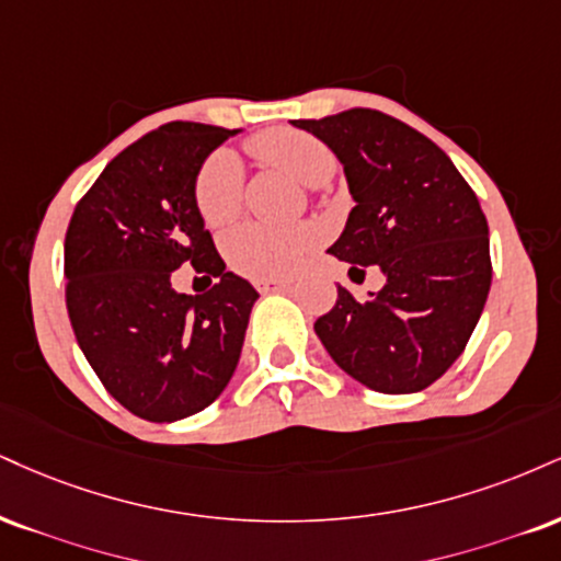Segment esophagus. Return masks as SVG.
<instances>
[{
	"instance_id": "obj_1",
	"label": "esophagus",
	"mask_w": 561,
	"mask_h": 561,
	"mask_svg": "<svg viewBox=\"0 0 561 561\" xmlns=\"http://www.w3.org/2000/svg\"><path fill=\"white\" fill-rule=\"evenodd\" d=\"M253 285L259 293H282V289H289L287 279H255Z\"/></svg>"
}]
</instances>
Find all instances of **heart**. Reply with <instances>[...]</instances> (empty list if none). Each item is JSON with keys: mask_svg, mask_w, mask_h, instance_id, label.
<instances>
[{"mask_svg": "<svg viewBox=\"0 0 561 561\" xmlns=\"http://www.w3.org/2000/svg\"><path fill=\"white\" fill-rule=\"evenodd\" d=\"M251 153L263 164L293 174L300 185L321 187L334 178L336 157L313 135L276 127L248 140ZM242 167L232 151H214L195 172L193 201L208 227H225L242 208ZM313 229L306 225H240L227 234L225 253L234 272L266 279L285 276L298 266L313 245Z\"/></svg>", "mask_w": 561, "mask_h": 561, "instance_id": "b5f03b06", "label": "heart"}]
</instances>
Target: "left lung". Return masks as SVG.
I'll list each match as a JSON object with an SVG mask.
<instances>
[{"label":"left lung","instance_id":"8db88e82","mask_svg":"<svg viewBox=\"0 0 561 561\" xmlns=\"http://www.w3.org/2000/svg\"><path fill=\"white\" fill-rule=\"evenodd\" d=\"M295 125L332 148L355 198L329 253L353 263L350 274L387 276L363 302L336 287L316 334L368 389H426L462 355L489 298V225L473 187L434 140L383 112L355 106Z\"/></svg>","mask_w":561,"mask_h":561}]
</instances>
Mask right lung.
<instances>
[{
  "label": "right lung",
  "mask_w": 561,
  "mask_h": 561,
  "mask_svg": "<svg viewBox=\"0 0 561 561\" xmlns=\"http://www.w3.org/2000/svg\"><path fill=\"white\" fill-rule=\"evenodd\" d=\"M234 133L201 123L146 133L106 164L67 227L72 332L104 389L144 421L201 413L238 368L259 293L225 272L193 201L195 172ZM180 265L215 287L174 294Z\"/></svg>",
  "instance_id": "add662e5"
}]
</instances>
